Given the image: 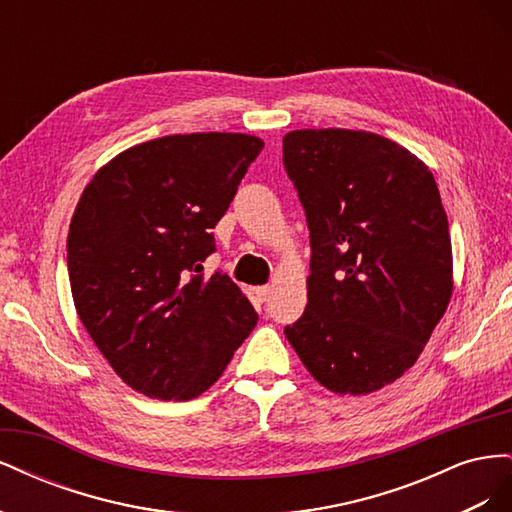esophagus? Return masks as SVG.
<instances>
[{"instance_id":"esophagus-1","label":"esophagus","mask_w":512,"mask_h":512,"mask_svg":"<svg viewBox=\"0 0 512 512\" xmlns=\"http://www.w3.org/2000/svg\"><path fill=\"white\" fill-rule=\"evenodd\" d=\"M271 292H273V286H258L256 288V294H258L260 301H267L271 297Z\"/></svg>"}]
</instances>
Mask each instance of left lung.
Returning <instances> with one entry per match:
<instances>
[{
	"mask_svg": "<svg viewBox=\"0 0 512 512\" xmlns=\"http://www.w3.org/2000/svg\"><path fill=\"white\" fill-rule=\"evenodd\" d=\"M284 168L312 245L307 307L284 333L329 391L374 393L416 363L451 301L436 179L389 138L339 128L288 132Z\"/></svg>",
	"mask_w": 512,
	"mask_h": 512,
	"instance_id": "obj_1",
	"label": "left lung"
}]
</instances>
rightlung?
I'll return each mask as SVG.
<instances>
[{
    "label": "right lung",
    "mask_w": 512,
    "mask_h": 512,
    "mask_svg": "<svg viewBox=\"0 0 512 512\" xmlns=\"http://www.w3.org/2000/svg\"><path fill=\"white\" fill-rule=\"evenodd\" d=\"M265 143L196 132L130 147L83 190L68 232L76 312L115 374L188 401L222 376L258 322L228 275H205L222 220Z\"/></svg>",
    "instance_id": "obj_1"
}]
</instances>
